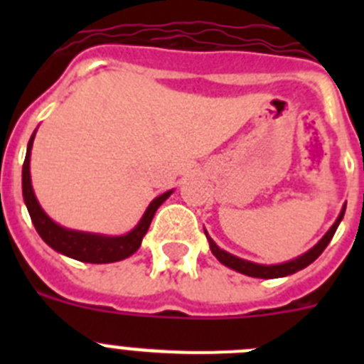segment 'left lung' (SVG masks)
I'll return each instance as SVG.
<instances>
[{
  "instance_id": "1",
  "label": "left lung",
  "mask_w": 364,
  "mask_h": 364,
  "mask_svg": "<svg viewBox=\"0 0 364 364\" xmlns=\"http://www.w3.org/2000/svg\"><path fill=\"white\" fill-rule=\"evenodd\" d=\"M345 210H346V204L343 205V210H341L339 217L336 218V222L332 224V228H330V230L324 233L323 239L315 244L314 247H310L306 253H302V255L288 260V262H281V264H269V266L268 264H257V262H252V260H246V259H240V257L231 255V253L224 252V250H220V247L215 244V240L211 239L208 231L204 230V233H205V239H208V242H210L211 253L217 257L218 262H222V264L228 266V268L235 269V272H239V273H244V275H247V277H257V279L288 277V275H291V273H295V272H299V269H304L306 266H310L311 262H314V260L324 252V247L330 244L333 233L337 231V226H339L341 220H343V217H345Z\"/></svg>"
}]
</instances>
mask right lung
Returning a JSON list of instances; mask_svg holds the SVG:
<instances>
[{"label":"right lung","mask_w":364,"mask_h":364,"mask_svg":"<svg viewBox=\"0 0 364 364\" xmlns=\"http://www.w3.org/2000/svg\"><path fill=\"white\" fill-rule=\"evenodd\" d=\"M34 136H36V131L32 133L31 140H28L23 171H21V188H23V200L25 205H27L28 215H31L32 224L36 228L38 235L43 239V242L49 244L54 252L70 257V259L82 260V262H91V264H109V262H118V260H124L133 255L138 247H140V244H142L144 235L149 230L151 220H153L156 210H159L167 198L171 197L173 189L162 193V195H159V197L151 200L146 213L142 215L140 222H138L129 233L102 235L63 228L45 213L43 208L38 202L36 195H34V189H32L31 151Z\"/></svg>","instance_id":"obj_1"}]
</instances>
